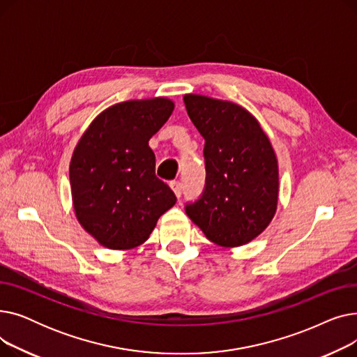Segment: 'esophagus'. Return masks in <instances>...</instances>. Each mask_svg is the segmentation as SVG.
<instances>
[{
	"instance_id": "1",
	"label": "esophagus",
	"mask_w": 357,
	"mask_h": 357,
	"mask_svg": "<svg viewBox=\"0 0 357 357\" xmlns=\"http://www.w3.org/2000/svg\"><path fill=\"white\" fill-rule=\"evenodd\" d=\"M171 188L175 192V195L179 198L182 195V183L179 181H172L171 182Z\"/></svg>"
}]
</instances>
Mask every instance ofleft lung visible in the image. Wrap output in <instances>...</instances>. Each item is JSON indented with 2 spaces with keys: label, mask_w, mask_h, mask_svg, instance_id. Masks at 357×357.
Here are the masks:
<instances>
[{
  "label": "left lung",
  "mask_w": 357,
  "mask_h": 357,
  "mask_svg": "<svg viewBox=\"0 0 357 357\" xmlns=\"http://www.w3.org/2000/svg\"><path fill=\"white\" fill-rule=\"evenodd\" d=\"M186 112L205 140V188L185 211L208 240L237 248L272 221L279 192L278 159L250 112L234 102L197 93L183 97Z\"/></svg>",
  "instance_id": "1"
}]
</instances>
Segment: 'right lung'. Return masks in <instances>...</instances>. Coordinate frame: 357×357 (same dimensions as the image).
<instances>
[{"label":"right lung","instance_id":"add662e5","mask_svg":"<svg viewBox=\"0 0 357 357\" xmlns=\"http://www.w3.org/2000/svg\"><path fill=\"white\" fill-rule=\"evenodd\" d=\"M174 101L131 100L104 109L79 139L69 165L73 210L101 246L135 249L176 197L155 175L149 140L171 117Z\"/></svg>","mask_w":357,"mask_h":357}]
</instances>
